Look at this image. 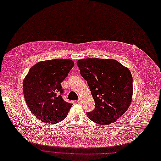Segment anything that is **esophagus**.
Returning a JSON list of instances; mask_svg holds the SVG:
<instances>
[{
  "mask_svg": "<svg viewBox=\"0 0 161 161\" xmlns=\"http://www.w3.org/2000/svg\"><path fill=\"white\" fill-rule=\"evenodd\" d=\"M79 103H82V99H81V97H80L78 99V101H77Z\"/></svg>",
  "mask_w": 161,
  "mask_h": 161,
  "instance_id": "34e87169",
  "label": "esophagus"
}]
</instances>
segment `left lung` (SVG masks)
<instances>
[{
  "label": "left lung",
  "mask_w": 161,
  "mask_h": 161,
  "mask_svg": "<svg viewBox=\"0 0 161 161\" xmlns=\"http://www.w3.org/2000/svg\"><path fill=\"white\" fill-rule=\"evenodd\" d=\"M77 65L87 81L96 107L87 112L94 123L107 125L126 112L133 95V79L128 68L113 59L85 58Z\"/></svg>",
  "instance_id": "1"
}]
</instances>
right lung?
I'll use <instances>...</instances> for the list:
<instances>
[{
	"label": "right lung",
	"mask_w": 161,
	"mask_h": 161,
	"mask_svg": "<svg viewBox=\"0 0 161 161\" xmlns=\"http://www.w3.org/2000/svg\"><path fill=\"white\" fill-rule=\"evenodd\" d=\"M74 66L71 60L54 59L39 62L29 70L23 81V92L38 119L53 125L66 118L72 104L63 99L61 83Z\"/></svg>",
	"instance_id": "1"
}]
</instances>
